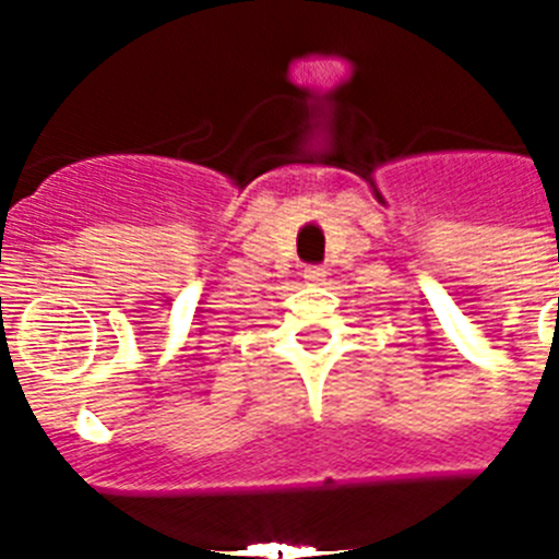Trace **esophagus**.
<instances>
[{
  "mask_svg": "<svg viewBox=\"0 0 559 559\" xmlns=\"http://www.w3.org/2000/svg\"><path fill=\"white\" fill-rule=\"evenodd\" d=\"M324 276H328V271L319 269V265H310V269H305V283H310V285H322Z\"/></svg>",
  "mask_w": 559,
  "mask_h": 559,
  "instance_id": "34e87169",
  "label": "esophagus"
}]
</instances>
